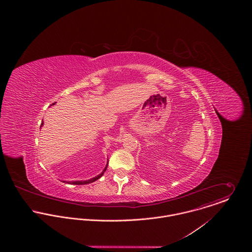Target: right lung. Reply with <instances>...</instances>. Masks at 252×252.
<instances>
[{
  "instance_id": "add662e5",
  "label": "right lung",
  "mask_w": 252,
  "mask_h": 252,
  "mask_svg": "<svg viewBox=\"0 0 252 252\" xmlns=\"http://www.w3.org/2000/svg\"><path fill=\"white\" fill-rule=\"evenodd\" d=\"M55 103H53L52 105H54ZM42 124H43V122H41V125L40 126H42ZM107 168H108V165L106 166V168L104 169V171L102 172V174H100L99 176H97V177H95V178H93V179H91V180H84V181H67L68 183H71V184H76V185H81V184H88V183H91V182H94L95 180H99L103 175H104V173L106 172V170H107ZM64 182H66V181H64Z\"/></svg>"
}]
</instances>
